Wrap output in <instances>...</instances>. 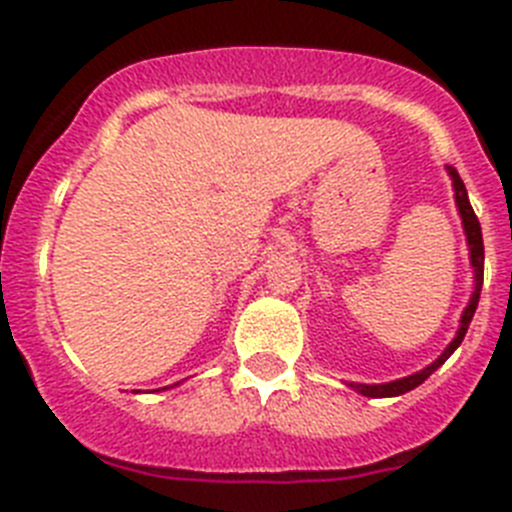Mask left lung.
Listing matches in <instances>:
<instances>
[{"instance_id": "8db88e82", "label": "left lung", "mask_w": 512, "mask_h": 512, "mask_svg": "<svg viewBox=\"0 0 512 512\" xmlns=\"http://www.w3.org/2000/svg\"><path fill=\"white\" fill-rule=\"evenodd\" d=\"M446 171H449L451 176V187H454V200H456V210H459V217H461V225H464V235H467V246H469V264H472V271H474V289H472V297H469L467 307H464V312H461V320H459V330H456L454 341L449 343V346L443 348V354L438 356L433 364H428L425 369H420V372L410 374V377H402V379H395V382H384V384H348L351 390H356L359 395L364 397H397V395H405V392L415 390L418 384H423L425 379L431 377L433 372H436L438 366L443 364V361L449 359L451 354H454L456 348L461 346V341H464V336H467V328L469 323H472L474 318V310H477L479 305V292H482V279H485V246H482V228H479V220L477 215H474L472 205H469V194H467V187H464V182H461V176L456 174L454 166H446Z\"/></svg>"}]
</instances>
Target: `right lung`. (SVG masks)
<instances>
[{"instance_id":"obj_1","label":"right lung","mask_w":512,"mask_h":512,"mask_svg":"<svg viewBox=\"0 0 512 512\" xmlns=\"http://www.w3.org/2000/svg\"><path fill=\"white\" fill-rule=\"evenodd\" d=\"M171 387H174V384H171ZM164 390H166V387H164ZM133 392H138V390H133Z\"/></svg>"}]
</instances>
